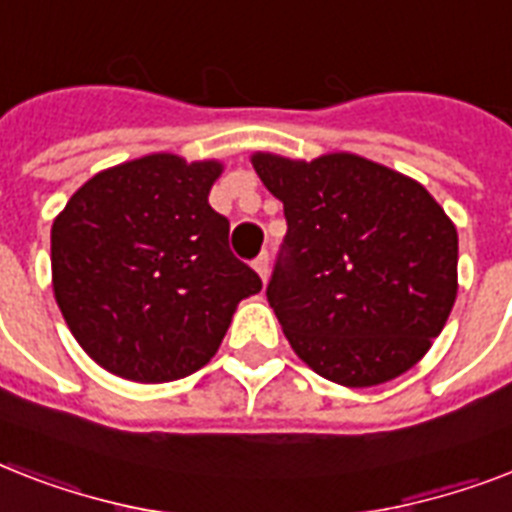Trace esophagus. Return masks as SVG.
I'll use <instances>...</instances> for the list:
<instances>
[{"instance_id": "esophagus-1", "label": "esophagus", "mask_w": 512, "mask_h": 512, "mask_svg": "<svg viewBox=\"0 0 512 512\" xmlns=\"http://www.w3.org/2000/svg\"><path fill=\"white\" fill-rule=\"evenodd\" d=\"M252 268H255L260 279L268 281V273H271V257H268V252H263V255H257V260H255V263H252Z\"/></svg>"}]
</instances>
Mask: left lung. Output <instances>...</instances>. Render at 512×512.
<instances>
[{
	"label": "left lung",
	"instance_id": "8db88e82",
	"mask_svg": "<svg viewBox=\"0 0 512 512\" xmlns=\"http://www.w3.org/2000/svg\"><path fill=\"white\" fill-rule=\"evenodd\" d=\"M287 239L268 303L297 356L345 388L409 372L457 300V228L412 177L348 151H255Z\"/></svg>",
	"mask_w": 512,
	"mask_h": 512
}]
</instances>
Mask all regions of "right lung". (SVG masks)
I'll return each instance as SVG.
<instances>
[{"label": "right lung", "instance_id": "obj_1", "mask_svg": "<svg viewBox=\"0 0 512 512\" xmlns=\"http://www.w3.org/2000/svg\"><path fill=\"white\" fill-rule=\"evenodd\" d=\"M223 162L148 154L92 175L52 220V292L71 335L132 382L188 377L263 281L209 207Z\"/></svg>", "mask_w": 512, "mask_h": 512}]
</instances>
